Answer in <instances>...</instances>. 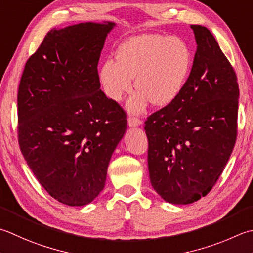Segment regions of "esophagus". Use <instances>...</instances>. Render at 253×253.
Here are the masks:
<instances>
[{
	"instance_id": "34e87169",
	"label": "esophagus",
	"mask_w": 253,
	"mask_h": 253,
	"mask_svg": "<svg viewBox=\"0 0 253 253\" xmlns=\"http://www.w3.org/2000/svg\"><path fill=\"white\" fill-rule=\"evenodd\" d=\"M127 123H128V126H129V127H137V126L141 125V121L139 120V118H136V117H132V116L128 118Z\"/></svg>"
}]
</instances>
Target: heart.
Masks as SVG:
<instances>
[{
    "label": "heart",
    "mask_w": 253,
    "mask_h": 253,
    "mask_svg": "<svg viewBox=\"0 0 253 253\" xmlns=\"http://www.w3.org/2000/svg\"><path fill=\"white\" fill-rule=\"evenodd\" d=\"M192 51L179 36L146 34L122 43L116 61L107 60L98 72L105 95L120 102L131 91L132 78L138 90L127 103V110L139 114L151 103L166 106L174 101L187 80Z\"/></svg>",
    "instance_id": "b5f03b06"
}]
</instances>
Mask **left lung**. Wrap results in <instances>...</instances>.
<instances>
[{
	"mask_svg": "<svg viewBox=\"0 0 253 253\" xmlns=\"http://www.w3.org/2000/svg\"><path fill=\"white\" fill-rule=\"evenodd\" d=\"M196 52L182 91L148 117V169L163 200L185 205L199 201L218 180L237 138L239 87L215 37L191 25Z\"/></svg>",
	"mask_w": 253,
	"mask_h": 253,
	"instance_id": "8db88e82",
	"label": "left lung"
}]
</instances>
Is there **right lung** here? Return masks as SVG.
<instances>
[{
    "label": "right lung",
    "instance_id": "1",
    "mask_svg": "<svg viewBox=\"0 0 253 253\" xmlns=\"http://www.w3.org/2000/svg\"><path fill=\"white\" fill-rule=\"evenodd\" d=\"M116 24L53 28L28 59L18 87V142L27 165L53 199L90 204L127 129L125 113L101 91L97 63Z\"/></svg>",
    "mask_w": 253,
    "mask_h": 253
}]
</instances>
